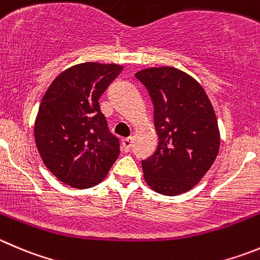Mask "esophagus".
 I'll list each match as a JSON object with an SVG mask.
<instances>
[{
  "instance_id": "1",
  "label": "esophagus",
  "mask_w": 260,
  "mask_h": 260,
  "mask_svg": "<svg viewBox=\"0 0 260 260\" xmlns=\"http://www.w3.org/2000/svg\"><path fill=\"white\" fill-rule=\"evenodd\" d=\"M132 147V137H127L123 138L122 140V149L124 152H128Z\"/></svg>"
}]
</instances>
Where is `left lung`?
<instances>
[{"label": "left lung", "mask_w": 260, "mask_h": 260, "mask_svg": "<svg viewBox=\"0 0 260 260\" xmlns=\"http://www.w3.org/2000/svg\"><path fill=\"white\" fill-rule=\"evenodd\" d=\"M154 105L159 144L142 160L145 181L154 191L176 196L191 190L209 171L219 150L214 109L203 87L171 67L136 73Z\"/></svg>", "instance_id": "1"}]
</instances>
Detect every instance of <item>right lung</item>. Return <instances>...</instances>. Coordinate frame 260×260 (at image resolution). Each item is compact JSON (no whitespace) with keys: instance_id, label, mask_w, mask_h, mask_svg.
Here are the masks:
<instances>
[{"instance_id":"obj_1","label":"right lung","mask_w":260,"mask_h":260,"mask_svg":"<svg viewBox=\"0 0 260 260\" xmlns=\"http://www.w3.org/2000/svg\"><path fill=\"white\" fill-rule=\"evenodd\" d=\"M122 65L84 62L57 75L46 91L35 124L38 152L48 171L75 188L100 183L120 152L99 99Z\"/></svg>"}]
</instances>
